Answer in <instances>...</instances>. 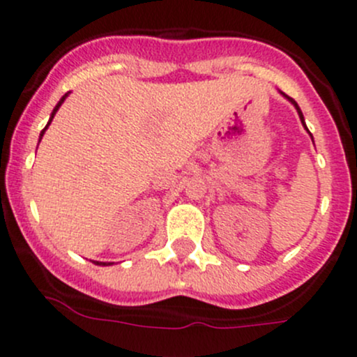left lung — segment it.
<instances>
[{"instance_id":"obj_1","label":"left lung","mask_w":357,"mask_h":357,"mask_svg":"<svg viewBox=\"0 0 357 357\" xmlns=\"http://www.w3.org/2000/svg\"><path fill=\"white\" fill-rule=\"evenodd\" d=\"M280 93H281V95H283V97H284V98H287V100H288V102H291V104H294V107H295V109H297V112H298V118H300V121H302L303 128H305V130H307V126H305V119H303V114H302V111H300V107H298V104H297V102H295V100H294V98H291V97H288V95H287V93H283V91H280ZM307 132H309V130H307ZM309 135H310V132H309ZM310 139H312V135H310ZM312 142H314V140H312Z\"/></svg>"}]
</instances>
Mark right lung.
<instances>
[{"label": "right lung", "mask_w": 357, "mask_h": 357, "mask_svg": "<svg viewBox=\"0 0 357 357\" xmlns=\"http://www.w3.org/2000/svg\"><path fill=\"white\" fill-rule=\"evenodd\" d=\"M67 97H69V93H66V95H63V97H62V98H60V100H59V104H57V105H55V109H54V111H52V114H50V119H48L47 126H45V128H43V130H41V133H40V140H41V139H43L45 132H47V130H48V126H50L52 119H54V116H55V114H57L59 107H60V105H62V104H63V100H66V98H67ZM97 266H111V264H105V262H97Z\"/></svg>", "instance_id": "1"}]
</instances>
